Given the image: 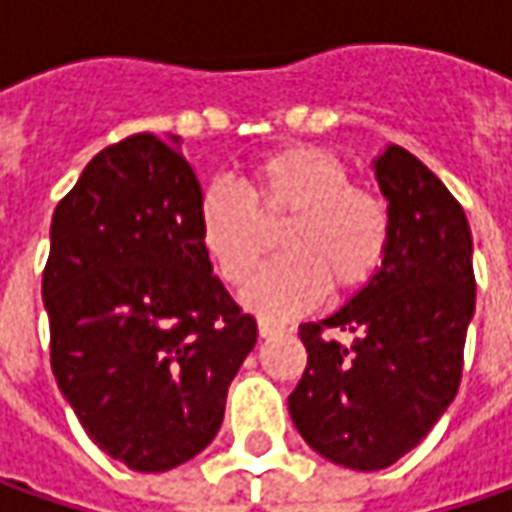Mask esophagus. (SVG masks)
<instances>
[{
    "label": "esophagus",
    "instance_id": "1",
    "mask_svg": "<svg viewBox=\"0 0 512 512\" xmlns=\"http://www.w3.org/2000/svg\"><path fill=\"white\" fill-rule=\"evenodd\" d=\"M257 332H260V338H275V335H283V332H286V326L260 318V321H257Z\"/></svg>",
    "mask_w": 512,
    "mask_h": 512
}]
</instances>
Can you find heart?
I'll return each instance as SVG.
<instances>
[{
	"label": "heart",
	"mask_w": 512,
	"mask_h": 512,
	"mask_svg": "<svg viewBox=\"0 0 512 512\" xmlns=\"http://www.w3.org/2000/svg\"><path fill=\"white\" fill-rule=\"evenodd\" d=\"M280 229L286 257L260 269L243 289V306L260 318H295L315 309L329 286L355 292L378 275L389 249L387 203L352 186L329 151L289 145L260 157L249 186L212 180L197 200V237L217 275L246 283Z\"/></svg>",
	"instance_id": "1"
}]
</instances>
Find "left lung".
Returning a JSON list of instances; mask_svg holds the SVG:
<instances>
[{"label": "left lung", "instance_id": "1", "mask_svg": "<svg viewBox=\"0 0 512 512\" xmlns=\"http://www.w3.org/2000/svg\"><path fill=\"white\" fill-rule=\"evenodd\" d=\"M372 168L387 257L341 309L300 323L309 361L289 395L303 441L349 470H384L433 430L456 398L476 312L473 234L456 197L401 145Z\"/></svg>", "mask_w": 512, "mask_h": 512}]
</instances>
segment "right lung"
I'll use <instances>...</instances> for the list:
<instances>
[{
  "mask_svg": "<svg viewBox=\"0 0 512 512\" xmlns=\"http://www.w3.org/2000/svg\"><path fill=\"white\" fill-rule=\"evenodd\" d=\"M180 137L134 134L51 220L42 300L59 392L102 453L163 473L214 441L257 323L212 275Z\"/></svg>",
  "mask_w": 512,
  "mask_h": 512,
  "instance_id": "1",
  "label": "right lung"
}]
</instances>
